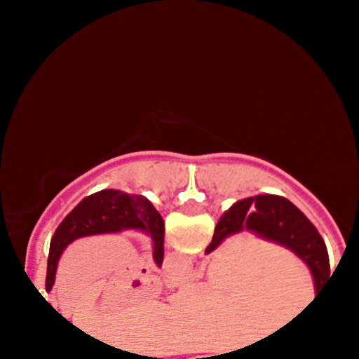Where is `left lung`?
<instances>
[{"label": "left lung", "instance_id": "left-lung-1", "mask_svg": "<svg viewBox=\"0 0 359 359\" xmlns=\"http://www.w3.org/2000/svg\"><path fill=\"white\" fill-rule=\"evenodd\" d=\"M123 229H142L154 240L156 265L163 262V234L165 224L162 216L143 196H130L121 191H101L81 201L72 212L60 222L50 241L45 288L52 290L55 282L57 263L65 246L82 236L101 233H118Z\"/></svg>", "mask_w": 359, "mask_h": 359}]
</instances>
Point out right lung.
<instances>
[{
	"mask_svg": "<svg viewBox=\"0 0 359 359\" xmlns=\"http://www.w3.org/2000/svg\"><path fill=\"white\" fill-rule=\"evenodd\" d=\"M241 229L280 243L299 255L312 271L317 294L331 278L329 255L323 238L304 212L285 197L257 196L234 204L217 221L212 241L205 248V253H211L226 236Z\"/></svg>",
	"mask_w": 359,
	"mask_h": 359,
	"instance_id": "1",
	"label": "right lung"
}]
</instances>
